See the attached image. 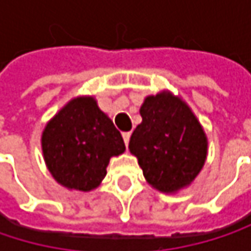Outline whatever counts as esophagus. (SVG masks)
Segmentation results:
<instances>
[{"label":"esophagus","mask_w":251,"mask_h":251,"mask_svg":"<svg viewBox=\"0 0 251 251\" xmlns=\"http://www.w3.org/2000/svg\"><path fill=\"white\" fill-rule=\"evenodd\" d=\"M122 136H124L125 145L127 147V145H129V139H130V132H124V133H122Z\"/></svg>","instance_id":"1"}]
</instances>
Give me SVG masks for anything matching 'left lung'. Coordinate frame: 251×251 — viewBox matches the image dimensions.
<instances>
[{
	"label": "left lung",
	"instance_id": "8db88e82",
	"mask_svg": "<svg viewBox=\"0 0 251 251\" xmlns=\"http://www.w3.org/2000/svg\"><path fill=\"white\" fill-rule=\"evenodd\" d=\"M129 150L147 181L161 192H175L199 175L206 160V136L189 106L160 93L145 99Z\"/></svg>",
	"mask_w": 251,
	"mask_h": 251
}]
</instances>
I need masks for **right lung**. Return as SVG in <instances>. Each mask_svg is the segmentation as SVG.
Segmentation results:
<instances>
[{"label": "right lung", "mask_w": 251, "mask_h": 251, "mask_svg": "<svg viewBox=\"0 0 251 251\" xmlns=\"http://www.w3.org/2000/svg\"><path fill=\"white\" fill-rule=\"evenodd\" d=\"M42 150L58 183L88 192L106 176L110 157L125 151V142L93 97H78L46 125Z\"/></svg>", "instance_id": "add662e5"}]
</instances>
